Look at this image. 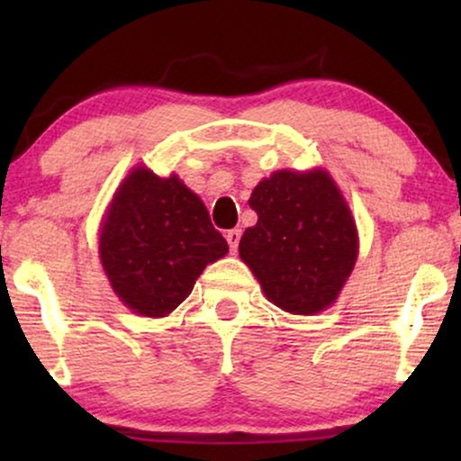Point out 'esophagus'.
<instances>
[{
  "label": "esophagus",
  "mask_w": 461,
  "mask_h": 461,
  "mask_svg": "<svg viewBox=\"0 0 461 461\" xmlns=\"http://www.w3.org/2000/svg\"><path fill=\"white\" fill-rule=\"evenodd\" d=\"M226 241H229L230 251H237L239 241H241V229H230L226 232Z\"/></svg>",
  "instance_id": "34e87169"
}]
</instances>
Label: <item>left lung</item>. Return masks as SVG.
Masks as SVG:
<instances>
[{"label":"left lung","mask_w":461,"mask_h":461,"mask_svg":"<svg viewBox=\"0 0 461 461\" xmlns=\"http://www.w3.org/2000/svg\"><path fill=\"white\" fill-rule=\"evenodd\" d=\"M256 226L243 232L239 256L275 306L314 314L336 302L355 268V218L325 169H279L249 197Z\"/></svg>","instance_id":"1"}]
</instances>
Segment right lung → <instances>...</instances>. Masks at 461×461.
Wrapping results in <instances>:
<instances>
[{"label": "right lung", "mask_w": 461, "mask_h": 461, "mask_svg": "<svg viewBox=\"0 0 461 461\" xmlns=\"http://www.w3.org/2000/svg\"><path fill=\"white\" fill-rule=\"evenodd\" d=\"M226 251L203 201L178 176L159 178L147 167L122 182L100 229V262L113 292L142 317H167Z\"/></svg>", "instance_id": "obj_1"}]
</instances>
